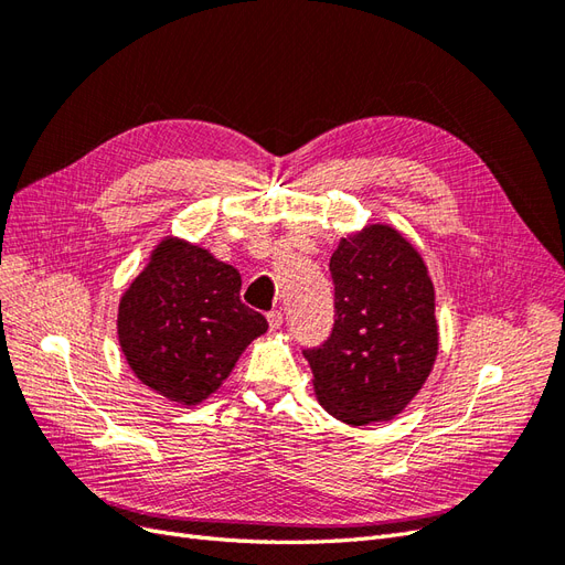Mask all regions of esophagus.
Masks as SVG:
<instances>
[{"mask_svg": "<svg viewBox=\"0 0 565 565\" xmlns=\"http://www.w3.org/2000/svg\"><path fill=\"white\" fill-rule=\"evenodd\" d=\"M266 318H268L270 330H280V324H282V313L280 311H270Z\"/></svg>", "mask_w": 565, "mask_h": 565, "instance_id": "1", "label": "esophagus"}]
</instances>
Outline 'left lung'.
Listing matches in <instances>:
<instances>
[{"mask_svg":"<svg viewBox=\"0 0 565 565\" xmlns=\"http://www.w3.org/2000/svg\"><path fill=\"white\" fill-rule=\"evenodd\" d=\"M334 328L306 349L313 388L351 426L403 413L438 355L436 295L422 254L386 224L341 237L330 259Z\"/></svg>","mask_w":565,"mask_h":565,"instance_id":"obj_1","label":"left lung"}]
</instances>
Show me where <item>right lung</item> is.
Here are the masks:
<instances>
[{"label": "right lung", "instance_id": "1", "mask_svg": "<svg viewBox=\"0 0 565 565\" xmlns=\"http://www.w3.org/2000/svg\"><path fill=\"white\" fill-rule=\"evenodd\" d=\"M241 273L198 245L164 237L117 309L131 372L160 396L198 405L224 384L268 322L241 301Z\"/></svg>", "mask_w": 565, "mask_h": 565}]
</instances>
